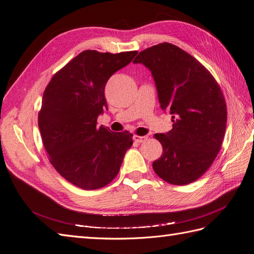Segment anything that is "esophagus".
I'll return each instance as SVG.
<instances>
[{
    "label": "esophagus",
    "instance_id": "1",
    "mask_svg": "<svg viewBox=\"0 0 254 254\" xmlns=\"http://www.w3.org/2000/svg\"><path fill=\"white\" fill-rule=\"evenodd\" d=\"M133 140L136 143H143V142H145L146 140H147V136H142V135H139V134H134L133 135Z\"/></svg>",
    "mask_w": 254,
    "mask_h": 254
}]
</instances>
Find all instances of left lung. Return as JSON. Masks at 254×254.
<instances>
[{
  "label": "left lung",
  "instance_id": "8db88e82",
  "mask_svg": "<svg viewBox=\"0 0 254 254\" xmlns=\"http://www.w3.org/2000/svg\"><path fill=\"white\" fill-rule=\"evenodd\" d=\"M133 63L151 71L161 108L173 114L171 131L153 135L163 147L153 171L175 186L196 181L217 157L226 132L227 104L218 82L196 58L172 43L140 52Z\"/></svg>",
  "mask_w": 254,
  "mask_h": 254
}]
</instances>
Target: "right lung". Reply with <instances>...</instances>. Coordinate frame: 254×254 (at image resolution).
<instances>
[{"label":"right lung","instance_id":"1","mask_svg":"<svg viewBox=\"0 0 254 254\" xmlns=\"http://www.w3.org/2000/svg\"><path fill=\"white\" fill-rule=\"evenodd\" d=\"M136 54L83 51L55 73L44 90L38 113L44 148L54 168L82 190L109 184L133 143L127 130L113 132L96 124L107 108V81Z\"/></svg>","mask_w":254,"mask_h":254}]
</instances>
